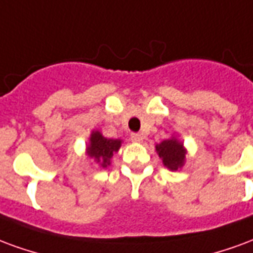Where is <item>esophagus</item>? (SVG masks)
Listing matches in <instances>:
<instances>
[{"label": "esophagus", "instance_id": "1", "mask_svg": "<svg viewBox=\"0 0 253 253\" xmlns=\"http://www.w3.org/2000/svg\"><path fill=\"white\" fill-rule=\"evenodd\" d=\"M130 140H132L133 143H141V141H143V136L140 133H132L130 134Z\"/></svg>", "mask_w": 253, "mask_h": 253}]
</instances>
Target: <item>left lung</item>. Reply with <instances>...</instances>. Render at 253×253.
Listing matches in <instances>:
<instances>
[{
	"mask_svg": "<svg viewBox=\"0 0 253 253\" xmlns=\"http://www.w3.org/2000/svg\"><path fill=\"white\" fill-rule=\"evenodd\" d=\"M155 148L156 154L163 162V166L169 171H178L185 166L187 149L185 148L183 141L178 139V136L172 134L169 139L156 144Z\"/></svg>",
	"mask_w": 253,
	"mask_h": 253,
	"instance_id": "left-lung-1",
	"label": "left lung"
}]
</instances>
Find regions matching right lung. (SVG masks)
Listing matches in <instances>:
<instances>
[{"mask_svg": "<svg viewBox=\"0 0 253 253\" xmlns=\"http://www.w3.org/2000/svg\"><path fill=\"white\" fill-rule=\"evenodd\" d=\"M121 144V139H108L99 130L94 129L86 144V155L88 159L95 162V165H98L101 169H106L112 165V158L119 152Z\"/></svg>", "mask_w": 253, "mask_h": 253, "instance_id": "1", "label": "right lung"}]
</instances>
